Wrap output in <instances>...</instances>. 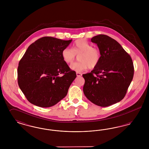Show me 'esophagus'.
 I'll list each match as a JSON object with an SVG mask.
<instances>
[{"label":"esophagus","mask_w":149,"mask_h":149,"mask_svg":"<svg viewBox=\"0 0 149 149\" xmlns=\"http://www.w3.org/2000/svg\"><path fill=\"white\" fill-rule=\"evenodd\" d=\"M81 75H82V74H81V73H80V72H77V77H81Z\"/></svg>","instance_id":"obj_1"}]
</instances>
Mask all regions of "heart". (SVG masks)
I'll return each mask as SVG.
<instances>
[{
  "mask_svg": "<svg viewBox=\"0 0 149 149\" xmlns=\"http://www.w3.org/2000/svg\"><path fill=\"white\" fill-rule=\"evenodd\" d=\"M79 56L78 63L71 64L72 70L80 72L88 69L95 68L101 60V52L98 48L93 47L92 45L84 39H79L74 43L72 49L68 47L64 49L61 56L65 63H72Z\"/></svg>",
  "mask_w": 149,
  "mask_h": 149,
  "instance_id": "1",
  "label": "heart"
}]
</instances>
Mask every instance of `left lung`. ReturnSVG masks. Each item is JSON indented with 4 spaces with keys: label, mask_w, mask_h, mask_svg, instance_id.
<instances>
[{
    "label": "left lung",
    "mask_w": 149,
    "mask_h": 149,
    "mask_svg": "<svg viewBox=\"0 0 149 149\" xmlns=\"http://www.w3.org/2000/svg\"><path fill=\"white\" fill-rule=\"evenodd\" d=\"M91 41L100 50L101 60L91 72L83 75V92L93 103L109 106L126 95L134 77L132 60L119 43L108 36H94Z\"/></svg>",
    "instance_id": "8db88e82"
}]
</instances>
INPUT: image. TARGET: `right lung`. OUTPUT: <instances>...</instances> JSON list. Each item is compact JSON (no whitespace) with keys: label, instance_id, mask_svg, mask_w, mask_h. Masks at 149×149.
Instances as JSON below:
<instances>
[{"label":"right lung","instance_id":"add662e5","mask_svg":"<svg viewBox=\"0 0 149 149\" xmlns=\"http://www.w3.org/2000/svg\"><path fill=\"white\" fill-rule=\"evenodd\" d=\"M71 41L43 37L28 47L17 73L18 85L31 103L50 107L67 95L77 74L64 62L61 52Z\"/></svg>","mask_w":149,"mask_h":149}]
</instances>
